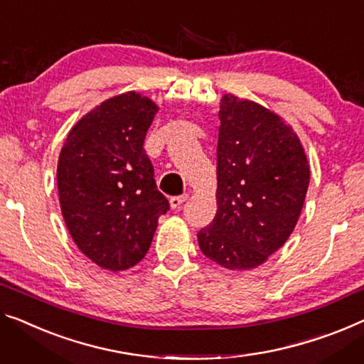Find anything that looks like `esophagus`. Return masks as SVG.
Instances as JSON below:
<instances>
[{"label":"esophagus","mask_w":364,"mask_h":364,"mask_svg":"<svg viewBox=\"0 0 364 364\" xmlns=\"http://www.w3.org/2000/svg\"><path fill=\"white\" fill-rule=\"evenodd\" d=\"M186 199H188V194H183V196H173V198L170 199L171 208H173V209L181 208V205H183L184 203H186Z\"/></svg>","instance_id":"esophagus-1"}]
</instances>
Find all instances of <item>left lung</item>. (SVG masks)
Segmentation results:
<instances>
[{
  "mask_svg": "<svg viewBox=\"0 0 364 364\" xmlns=\"http://www.w3.org/2000/svg\"><path fill=\"white\" fill-rule=\"evenodd\" d=\"M219 119L217 213L198 242L220 267L252 269L294 230L311 170L297 135L267 107L225 95Z\"/></svg>",
  "mask_w": 364,
  "mask_h": 364,
  "instance_id": "1",
  "label": "left lung"
}]
</instances>
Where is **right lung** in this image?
<instances>
[{
  "label": "right lung",
  "mask_w": 364,
  "mask_h": 364,
  "mask_svg": "<svg viewBox=\"0 0 364 364\" xmlns=\"http://www.w3.org/2000/svg\"><path fill=\"white\" fill-rule=\"evenodd\" d=\"M159 106L142 95L114 96L75 124L57 166L67 229L97 267L124 271L149 252L170 209L156 189L144 140Z\"/></svg>",
  "instance_id": "right-lung-1"
}]
</instances>
